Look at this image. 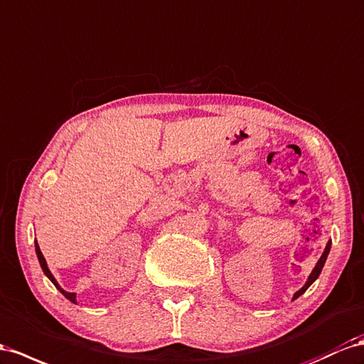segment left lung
Segmentation results:
<instances>
[{
	"label": "left lung",
	"mask_w": 364,
	"mask_h": 364,
	"mask_svg": "<svg viewBox=\"0 0 364 364\" xmlns=\"http://www.w3.org/2000/svg\"><path fill=\"white\" fill-rule=\"evenodd\" d=\"M331 240L328 242V245H326V248H325V251H323V254H321V257L318 259V262H317V264H316V268L312 269V272H311V276L308 277V280H306V283H304V287L301 288V289H299L296 294H294V297H292V300H296L297 297H300L301 294L306 291L311 284L316 282L317 279H318V276H320V272H321V269H323V267H325V262H326V259H328V254H329V251H331Z\"/></svg>",
	"instance_id": "8db88e82"
}]
</instances>
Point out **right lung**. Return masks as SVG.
<instances>
[{"mask_svg": "<svg viewBox=\"0 0 364 364\" xmlns=\"http://www.w3.org/2000/svg\"><path fill=\"white\" fill-rule=\"evenodd\" d=\"M35 250H36V255H38V260H39V264H41V268H43V271H44V274L46 276L50 279V282L55 284L56 287V289L60 291L63 296L65 297V299H68L70 300L72 303H76V294L75 292H67V291H64L60 284H58V282H56V279L53 277V274L50 272V269L47 268V262H46V259H44V255H43V252H41V250H39V247H38V242H35Z\"/></svg>", "mask_w": 364, "mask_h": 364, "instance_id": "1", "label": "right lung"}]
</instances>
